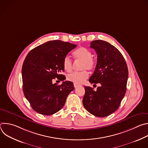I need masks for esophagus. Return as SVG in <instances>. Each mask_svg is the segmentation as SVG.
Here are the masks:
<instances>
[{
  "label": "esophagus",
  "instance_id": "34e87169",
  "mask_svg": "<svg viewBox=\"0 0 148 148\" xmlns=\"http://www.w3.org/2000/svg\"><path fill=\"white\" fill-rule=\"evenodd\" d=\"M81 86V85H79V84L74 83V86L75 88H77V87H79V86Z\"/></svg>",
  "mask_w": 148,
  "mask_h": 148
}]
</instances>
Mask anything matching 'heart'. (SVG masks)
<instances>
[{
    "instance_id": "b5f03b06",
    "label": "heart",
    "mask_w": 148,
    "mask_h": 148,
    "mask_svg": "<svg viewBox=\"0 0 148 148\" xmlns=\"http://www.w3.org/2000/svg\"><path fill=\"white\" fill-rule=\"evenodd\" d=\"M92 54L91 51L87 48L79 47L74 53V56L76 59L82 60L81 64V69L82 70L87 69L89 70H92L95 65V62L92 57ZM63 67L67 72L71 71L73 68V61L69 56H66L63 60ZM88 77V73L87 71H75L67 77V80L75 84H81Z\"/></svg>"
}]
</instances>
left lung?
<instances>
[{"mask_svg":"<svg viewBox=\"0 0 148 148\" xmlns=\"http://www.w3.org/2000/svg\"><path fill=\"white\" fill-rule=\"evenodd\" d=\"M97 54L95 71L90 78L91 83L101 84L97 91L84 87L82 99L84 108L98 117L107 116L119 108L126 91L128 70L121 52L108 42L94 40L90 43Z\"/></svg>","mask_w":148,"mask_h":148,"instance_id":"left-lung-1","label":"left lung"}]
</instances>
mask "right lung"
<instances>
[{
	"label": "right lung",
	"instance_id": "right-lung-1",
	"mask_svg": "<svg viewBox=\"0 0 148 148\" xmlns=\"http://www.w3.org/2000/svg\"><path fill=\"white\" fill-rule=\"evenodd\" d=\"M76 45L61 40L49 41L33 50L27 55L22 66L23 90L32 108L38 114L53 115L59 111L66 103L69 94L74 90L73 83L63 81L61 85L53 83L64 71V58Z\"/></svg>",
	"mask_w": 148,
	"mask_h": 148
}]
</instances>
